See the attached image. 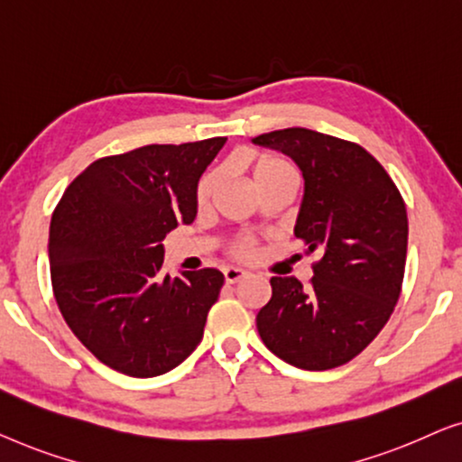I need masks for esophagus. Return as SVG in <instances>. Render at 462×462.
<instances>
[{
	"mask_svg": "<svg viewBox=\"0 0 462 462\" xmlns=\"http://www.w3.org/2000/svg\"><path fill=\"white\" fill-rule=\"evenodd\" d=\"M224 278L228 284H236L245 278H249V272L240 270V268H224Z\"/></svg>",
	"mask_w": 462,
	"mask_h": 462,
	"instance_id": "34e87169",
	"label": "esophagus"
}]
</instances>
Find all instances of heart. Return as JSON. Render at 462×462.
<instances>
[{"mask_svg":"<svg viewBox=\"0 0 462 462\" xmlns=\"http://www.w3.org/2000/svg\"><path fill=\"white\" fill-rule=\"evenodd\" d=\"M289 173L295 175L293 167H291L287 161L272 157V154H255V157L251 159V175H253V181H255V186H262V184H265V181L281 178V175H289ZM216 184H217V171H209L200 178L199 186H197V200L200 205H203L205 200L211 197ZM253 251H255V246H253L251 240H240V243L234 245V249H232L234 255L243 257V259L251 257Z\"/></svg>","mask_w":462,"mask_h":462,"instance_id":"obj_1","label":"heart"}]
</instances>
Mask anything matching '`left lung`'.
I'll list each match as a JSON object with an SVG mask.
<instances>
[{
  "label": "left lung",
  "mask_w": 462,
  "mask_h": 462,
  "mask_svg": "<svg viewBox=\"0 0 462 462\" xmlns=\"http://www.w3.org/2000/svg\"><path fill=\"white\" fill-rule=\"evenodd\" d=\"M253 142L284 152L301 169L295 236L320 255L308 289L297 278H272V299L257 314L259 337L297 368H337L381 333L400 299L404 199L379 161L354 142L305 127Z\"/></svg>",
  "instance_id": "left-lung-1"
}]
</instances>
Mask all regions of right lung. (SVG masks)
<instances>
[{"label": "right lung", "instance_id": "right-lung-1", "mask_svg": "<svg viewBox=\"0 0 462 462\" xmlns=\"http://www.w3.org/2000/svg\"><path fill=\"white\" fill-rule=\"evenodd\" d=\"M226 138L151 144L94 161L50 224L58 308L102 364L129 376L169 373L203 339L224 274L163 276V238L197 217V186Z\"/></svg>", "mask_w": 462, "mask_h": 462}]
</instances>
